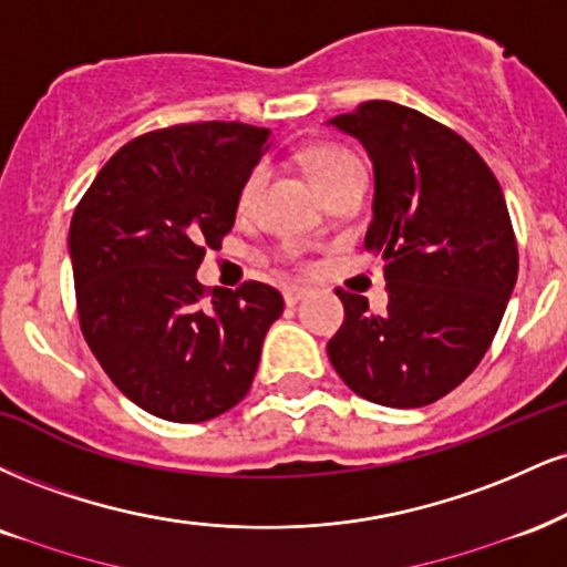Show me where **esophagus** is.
I'll return each mask as SVG.
<instances>
[{
	"instance_id": "obj_1",
	"label": "esophagus",
	"mask_w": 567,
	"mask_h": 567,
	"mask_svg": "<svg viewBox=\"0 0 567 567\" xmlns=\"http://www.w3.org/2000/svg\"><path fill=\"white\" fill-rule=\"evenodd\" d=\"M306 296H309V288H301V285H290V288H285V303L288 306L301 303Z\"/></svg>"
}]
</instances>
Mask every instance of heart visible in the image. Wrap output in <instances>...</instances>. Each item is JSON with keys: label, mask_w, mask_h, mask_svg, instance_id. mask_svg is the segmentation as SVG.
Instances as JSON below:
<instances>
[{"label": "heart", "mask_w": 567, "mask_h": 567, "mask_svg": "<svg viewBox=\"0 0 567 567\" xmlns=\"http://www.w3.org/2000/svg\"><path fill=\"white\" fill-rule=\"evenodd\" d=\"M303 163H306V172H309L313 184L319 187V193H322L327 184L336 182L340 174H346L349 168L359 166V161L353 158L351 153H346V150H340L336 145L311 147L309 153L303 155ZM258 184H261V172H254L248 176V182H245V187H243V195H240V206L243 208H248L250 203H254Z\"/></svg>", "instance_id": "heart-1"}]
</instances>
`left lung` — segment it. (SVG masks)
Returning a JSON list of instances; mask_svg holds the SVG:
<instances>
[{"instance_id": "obj_1", "label": "left lung", "mask_w": 567, "mask_h": 567, "mask_svg": "<svg viewBox=\"0 0 567 567\" xmlns=\"http://www.w3.org/2000/svg\"><path fill=\"white\" fill-rule=\"evenodd\" d=\"M364 145L374 172L364 248L385 264L388 311L338 290L346 319L327 343L361 399L425 406L488 351L517 279L504 193L473 147L412 107L370 100L327 121Z\"/></svg>"}]
</instances>
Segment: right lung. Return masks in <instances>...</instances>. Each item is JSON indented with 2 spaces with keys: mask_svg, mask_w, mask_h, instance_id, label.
<instances>
[{
  "mask_svg": "<svg viewBox=\"0 0 567 567\" xmlns=\"http://www.w3.org/2000/svg\"><path fill=\"white\" fill-rule=\"evenodd\" d=\"M269 128L206 121L136 136L71 218L81 332L115 388L168 422H206L248 393L285 309L264 282H197L203 256L235 227Z\"/></svg>",
  "mask_w": 567,
  "mask_h": 567,
  "instance_id": "add662e5",
  "label": "right lung"
}]
</instances>
